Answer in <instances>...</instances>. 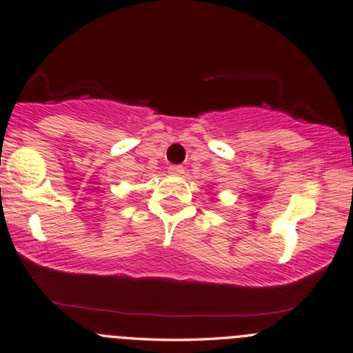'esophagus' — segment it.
Listing matches in <instances>:
<instances>
[{"instance_id":"esophagus-1","label":"esophagus","mask_w":353,"mask_h":353,"mask_svg":"<svg viewBox=\"0 0 353 353\" xmlns=\"http://www.w3.org/2000/svg\"><path fill=\"white\" fill-rule=\"evenodd\" d=\"M169 174H172V176H181V174H184V168H182V165H169Z\"/></svg>"}]
</instances>
